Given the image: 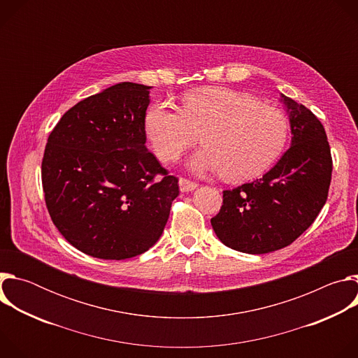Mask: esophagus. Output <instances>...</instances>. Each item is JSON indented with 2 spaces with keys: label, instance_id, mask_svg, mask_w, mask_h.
Returning <instances> with one entry per match:
<instances>
[{
  "label": "esophagus",
  "instance_id": "34e87169",
  "mask_svg": "<svg viewBox=\"0 0 358 358\" xmlns=\"http://www.w3.org/2000/svg\"><path fill=\"white\" fill-rule=\"evenodd\" d=\"M178 185H180V191H182V192L192 191V189H195V188L198 187L196 182L189 181V180H187V178H180V180H178Z\"/></svg>",
  "mask_w": 358,
  "mask_h": 358
}]
</instances>
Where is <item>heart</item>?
<instances>
[{"label": "heart", "instance_id": "obj_1", "mask_svg": "<svg viewBox=\"0 0 358 358\" xmlns=\"http://www.w3.org/2000/svg\"><path fill=\"white\" fill-rule=\"evenodd\" d=\"M144 129L163 162L177 160L199 133L206 145L191 157L189 169L195 173L221 171L222 178L232 182L264 174L287 140V122L279 110L227 87L185 93L180 112L162 101L151 105Z\"/></svg>", "mask_w": 358, "mask_h": 358}]
</instances>
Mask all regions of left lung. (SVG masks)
Segmentation results:
<instances>
[{
  "instance_id": "obj_1",
  "label": "left lung",
  "mask_w": 358,
  "mask_h": 358,
  "mask_svg": "<svg viewBox=\"0 0 358 358\" xmlns=\"http://www.w3.org/2000/svg\"><path fill=\"white\" fill-rule=\"evenodd\" d=\"M280 101L289 115V150L262 178L225 189L211 220L220 241L243 253L290 245L315 222L329 194L333 163L323 124L283 93Z\"/></svg>"
}]
</instances>
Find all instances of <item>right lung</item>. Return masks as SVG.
<instances>
[{"instance_id":"1","label":"right lung","mask_w":358,"mask_h":358,"mask_svg":"<svg viewBox=\"0 0 358 358\" xmlns=\"http://www.w3.org/2000/svg\"><path fill=\"white\" fill-rule=\"evenodd\" d=\"M151 86L113 85L71 108L50 131L42 187L52 222L80 252L122 261L162 236L178 178L145 147Z\"/></svg>"}]
</instances>
